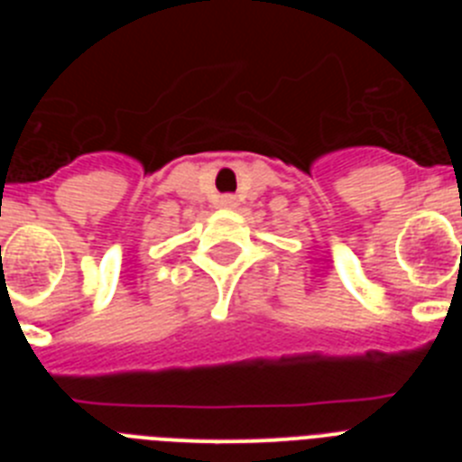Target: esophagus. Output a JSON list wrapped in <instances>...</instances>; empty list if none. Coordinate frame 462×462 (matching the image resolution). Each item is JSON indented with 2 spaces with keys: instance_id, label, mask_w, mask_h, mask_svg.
Here are the masks:
<instances>
[{
  "instance_id": "34e87169",
  "label": "esophagus",
  "mask_w": 462,
  "mask_h": 462,
  "mask_svg": "<svg viewBox=\"0 0 462 462\" xmlns=\"http://www.w3.org/2000/svg\"><path fill=\"white\" fill-rule=\"evenodd\" d=\"M219 203H222L224 208H234L236 206V199H234V196H222V201H219Z\"/></svg>"
}]
</instances>
